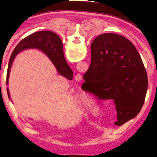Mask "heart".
<instances>
[{"mask_svg":"<svg viewBox=\"0 0 157 157\" xmlns=\"http://www.w3.org/2000/svg\"><path fill=\"white\" fill-rule=\"evenodd\" d=\"M95 106L96 105L94 104V102H93V101L92 100H90V98H86L84 99V106L87 111H91V110H92V109H94V107H96Z\"/></svg>","mask_w":157,"mask_h":157,"instance_id":"b5f03b06","label":"heart"}]
</instances>
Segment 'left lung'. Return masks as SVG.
<instances>
[{"label":"left lung","mask_w":157,"mask_h":157,"mask_svg":"<svg viewBox=\"0 0 157 157\" xmlns=\"http://www.w3.org/2000/svg\"><path fill=\"white\" fill-rule=\"evenodd\" d=\"M90 50V65L84 75L86 89L98 100L114 103L118 120L115 124L121 125L144 105L148 89L144 63L129 40L113 33L96 37Z\"/></svg>","instance_id":"obj_1"}]
</instances>
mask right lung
Instances as JSON below:
<instances>
[{
  "label": "right lung",
  "mask_w": 157,
  "mask_h": 157,
  "mask_svg": "<svg viewBox=\"0 0 157 157\" xmlns=\"http://www.w3.org/2000/svg\"><path fill=\"white\" fill-rule=\"evenodd\" d=\"M28 48H38L40 50L51 59L59 74L67 78L68 76H73L72 70L65 61L62 42L59 36L51 31H40L23 38L16 46L9 59L6 73V85L8 84L10 70L13 60L20 51ZM6 90L8 96L10 98L9 89H6Z\"/></svg>",
  "instance_id": "add662e5"
}]
</instances>
